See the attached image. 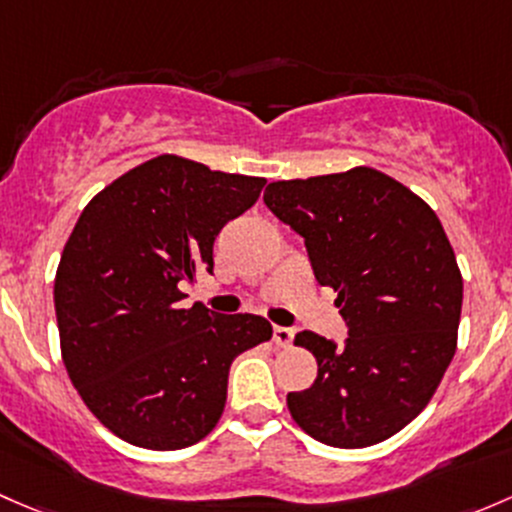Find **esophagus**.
<instances>
[{
    "mask_svg": "<svg viewBox=\"0 0 512 512\" xmlns=\"http://www.w3.org/2000/svg\"><path fill=\"white\" fill-rule=\"evenodd\" d=\"M293 337H295L293 328H281V325L273 328V342H276L278 347H288L293 342Z\"/></svg>",
    "mask_w": 512,
    "mask_h": 512,
    "instance_id": "esophagus-1",
    "label": "esophagus"
}]
</instances>
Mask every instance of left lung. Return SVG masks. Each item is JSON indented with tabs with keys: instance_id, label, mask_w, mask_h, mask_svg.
<instances>
[{
	"instance_id": "1",
	"label": "left lung",
	"mask_w": 512,
	"mask_h": 512,
	"mask_svg": "<svg viewBox=\"0 0 512 512\" xmlns=\"http://www.w3.org/2000/svg\"><path fill=\"white\" fill-rule=\"evenodd\" d=\"M263 202L305 239L320 286L337 291L342 345L303 330L318 377L288 392L295 424L337 449L402 431L456 352L463 278L434 209L372 167L271 182Z\"/></svg>"
}]
</instances>
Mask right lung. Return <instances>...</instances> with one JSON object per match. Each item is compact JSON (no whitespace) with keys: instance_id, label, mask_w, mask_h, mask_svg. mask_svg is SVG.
Here are the masks:
<instances>
[{"instance_id":"1","label":"right lung","mask_w":512,"mask_h":512,"mask_svg":"<svg viewBox=\"0 0 512 512\" xmlns=\"http://www.w3.org/2000/svg\"><path fill=\"white\" fill-rule=\"evenodd\" d=\"M263 184L160 155L110 182L73 226L54 281L63 365L86 407L128 444L175 451L202 441L224 412L231 362L271 340L261 315L179 308V286L214 271V239Z\"/></svg>"}]
</instances>
